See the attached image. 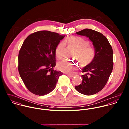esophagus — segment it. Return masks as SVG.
Instances as JSON below:
<instances>
[{"mask_svg": "<svg viewBox=\"0 0 129 129\" xmlns=\"http://www.w3.org/2000/svg\"><path fill=\"white\" fill-rule=\"evenodd\" d=\"M69 77H73L74 76V75H72V74H67Z\"/></svg>", "mask_w": 129, "mask_h": 129, "instance_id": "obj_1", "label": "esophagus"}]
</instances>
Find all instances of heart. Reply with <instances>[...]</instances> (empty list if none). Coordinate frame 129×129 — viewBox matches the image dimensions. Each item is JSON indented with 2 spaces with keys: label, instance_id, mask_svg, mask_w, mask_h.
Wrapping results in <instances>:
<instances>
[{
  "label": "heart",
  "instance_id": "1",
  "mask_svg": "<svg viewBox=\"0 0 129 129\" xmlns=\"http://www.w3.org/2000/svg\"><path fill=\"white\" fill-rule=\"evenodd\" d=\"M66 44L73 46L76 50L74 57L77 59L82 66H86L89 64L94 58L95 50L90 46L89 42L80 37H71L64 41L60 42L55 50V55L59 59L63 58V52ZM58 70L67 74H74L77 70L78 66L66 60H63L57 64Z\"/></svg>",
  "mask_w": 129,
  "mask_h": 129
}]
</instances>
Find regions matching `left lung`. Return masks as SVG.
Masks as SVG:
<instances>
[{"label":"left lung","instance_id":"8db88e82","mask_svg":"<svg viewBox=\"0 0 129 129\" xmlns=\"http://www.w3.org/2000/svg\"><path fill=\"white\" fill-rule=\"evenodd\" d=\"M88 38L95 50L92 61L82 69V82L75 87L78 92L91 95L101 91L107 83L113 70V50L108 39L102 34L89 29L76 33Z\"/></svg>","mask_w":129,"mask_h":129}]
</instances>
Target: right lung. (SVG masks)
<instances>
[{
    "mask_svg": "<svg viewBox=\"0 0 129 129\" xmlns=\"http://www.w3.org/2000/svg\"><path fill=\"white\" fill-rule=\"evenodd\" d=\"M65 35L49 31L30 34L24 41L18 55V71L27 89L43 96L55 88L62 72L54 70L55 50Z\"/></svg>",
    "mask_w": 129,
    "mask_h": 129,
    "instance_id": "obj_1",
    "label": "right lung"
}]
</instances>
